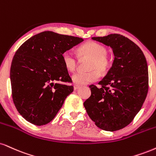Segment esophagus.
I'll return each instance as SVG.
<instances>
[{
	"label": "esophagus",
	"mask_w": 156,
	"mask_h": 156,
	"mask_svg": "<svg viewBox=\"0 0 156 156\" xmlns=\"http://www.w3.org/2000/svg\"><path fill=\"white\" fill-rule=\"evenodd\" d=\"M78 89H80V86H76V85H75L74 86V90H78Z\"/></svg>",
	"instance_id": "esophagus-1"
}]
</instances>
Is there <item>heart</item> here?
Wrapping results in <instances>:
<instances>
[{
    "label": "heart",
    "instance_id": "obj_1",
    "mask_svg": "<svg viewBox=\"0 0 156 156\" xmlns=\"http://www.w3.org/2000/svg\"><path fill=\"white\" fill-rule=\"evenodd\" d=\"M79 54L82 57L91 58L88 73L78 72L73 75L72 81L76 86L87 85L97 81L99 77V72L104 73L109 65L107 57L108 51L102 44L96 42L86 43L79 48ZM63 64L67 70L73 71L77 65V58L70 51H65L62 55Z\"/></svg>",
    "mask_w": 156,
    "mask_h": 156
}]
</instances>
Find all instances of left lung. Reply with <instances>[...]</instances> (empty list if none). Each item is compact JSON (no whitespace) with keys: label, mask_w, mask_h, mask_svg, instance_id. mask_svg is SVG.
<instances>
[{"label":"left lung","mask_w":156,"mask_h":156,"mask_svg":"<svg viewBox=\"0 0 156 156\" xmlns=\"http://www.w3.org/2000/svg\"><path fill=\"white\" fill-rule=\"evenodd\" d=\"M110 46L115 59L99 82L91 85V94L84 102L88 115L97 127L115 132L128 126L141 109L148 91V68L143 52L128 37L120 34L94 37Z\"/></svg>","instance_id":"8db88e82"}]
</instances>
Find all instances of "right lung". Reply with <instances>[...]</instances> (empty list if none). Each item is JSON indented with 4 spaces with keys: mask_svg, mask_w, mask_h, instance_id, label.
I'll return each mask as SVG.
<instances>
[{
    "mask_svg": "<svg viewBox=\"0 0 156 156\" xmlns=\"http://www.w3.org/2000/svg\"><path fill=\"white\" fill-rule=\"evenodd\" d=\"M78 37L44 31L33 35L19 48L10 70L13 101L26 121L47 124L57 115L73 86L62 55L83 42Z\"/></svg>",
    "mask_w": 156,
    "mask_h": 156,
    "instance_id": "right-lung-1",
    "label": "right lung"
}]
</instances>
